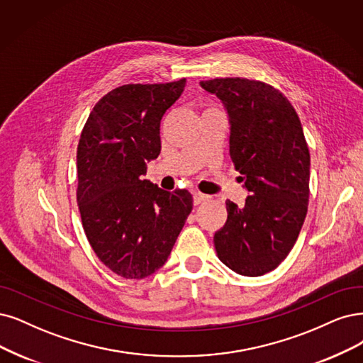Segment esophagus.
Instances as JSON below:
<instances>
[{"label":"esophagus","instance_id":"esophagus-1","mask_svg":"<svg viewBox=\"0 0 363 363\" xmlns=\"http://www.w3.org/2000/svg\"><path fill=\"white\" fill-rule=\"evenodd\" d=\"M193 199H194V205H200V203L206 202V200H209V196L200 193V191H194L193 193Z\"/></svg>","mask_w":363,"mask_h":363}]
</instances>
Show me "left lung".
Instances as JSON below:
<instances>
[{
	"instance_id": "left-lung-1",
	"label": "left lung",
	"mask_w": 363,
	"mask_h": 363,
	"mask_svg": "<svg viewBox=\"0 0 363 363\" xmlns=\"http://www.w3.org/2000/svg\"><path fill=\"white\" fill-rule=\"evenodd\" d=\"M200 86L229 113V154L251 193L242 208L227 200L213 245L232 271L260 277L289 256L306 217L310 150L301 119L283 92L260 80L220 77Z\"/></svg>"
}]
</instances>
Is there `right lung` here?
<instances>
[{
    "label": "right lung",
    "mask_w": 363,
    "mask_h": 363,
    "mask_svg": "<svg viewBox=\"0 0 363 363\" xmlns=\"http://www.w3.org/2000/svg\"><path fill=\"white\" fill-rule=\"evenodd\" d=\"M185 79L128 84L94 106L77 145L76 199L88 242L103 264L127 279L163 266L193 209L189 190L164 191L143 179L161 150L160 121Z\"/></svg>",
    "instance_id": "obj_1"
}]
</instances>
